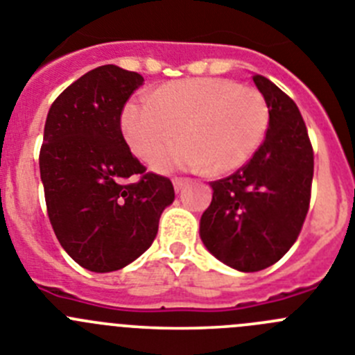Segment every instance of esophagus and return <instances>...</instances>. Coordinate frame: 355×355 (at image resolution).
<instances>
[{"mask_svg": "<svg viewBox=\"0 0 355 355\" xmlns=\"http://www.w3.org/2000/svg\"><path fill=\"white\" fill-rule=\"evenodd\" d=\"M189 178H185V177H173V187L177 191H180L182 187H184L185 184H189Z\"/></svg>", "mask_w": 355, "mask_h": 355, "instance_id": "34e87169", "label": "esophagus"}]
</instances>
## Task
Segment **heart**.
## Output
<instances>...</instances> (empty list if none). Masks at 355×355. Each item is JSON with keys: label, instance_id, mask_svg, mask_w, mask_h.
Instances as JSON below:
<instances>
[{"label": "heart", "instance_id": "heart-1", "mask_svg": "<svg viewBox=\"0 0 355 355\" xmlns=\"http://www.w3.org/2000/svg\"><path fill=\"white\" fill-rule=\"evenodd\" d=\"M269 125L263 94L226 78L168 83L129 102L122 114L123 136L143 161H152L182 130L184 139L154 161L159 171L239 170L257 154Z\"/></svg>", "mask_w": 355, "mask_h": 355}]
</instances>
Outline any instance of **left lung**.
Segmentation results:
<instances>
[{
	"mask_svg": "<svg viewBox=\"0 0 355 355\" xmlns=\"http://www.w3.org/2000/svg\"><path fill=\"white\" fill-rule=\"evenodd\" d=\"M270 107L257 154L230 177L214 180L200 221L210 253L242 272L267 269L297 241L309 210L313 146L295 102L272 81L253 76Z\"/></svg>",
	"mask_w": 355,
	"mask_h": 355,
	"instance_id": "left-lung-1",
	"label": "left lung"
}]
</instances>
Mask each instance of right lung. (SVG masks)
Wrapping results in <instances>:
<instances>
[{"instance_id": "right-lung-1", "label": "right lung", "mask_w": 355, "mask_h": 355, "mask_svg": "<svg viewBox=\"0 0 355 355\" xmlns=\"http://www.w3.org/2000/svg\"><path fill=\"white\" fill-rule=\"evenodd\" d=\"M143 76L116 65L86 72L56 97L38 164L47 216L69 257L111 272L152 245L173 203L168 177L146 171L122 134V113Z\"/></svg>"}]
</instances>
